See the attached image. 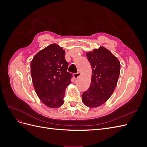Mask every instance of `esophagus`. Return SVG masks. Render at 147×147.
<instances>
[{
	"label": "esophagus",
	"mask_w": 147,
	"mask_h": 147,
	"mask_svg": "<svg viewBox=\"0 0 147 147\" xmlns=\"http://www.w3.org/2000/svg\"><path fill=\"white\" fill-rule=\"evenodd\" d=\"M80 72H78V73H76V74H74V78L76 80V79H77L78 78H79V77L80 76Z\"/></svg>",
	"instance_id": "obj_1"
}]
</instances>
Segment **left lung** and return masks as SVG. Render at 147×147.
<instances>
[{"instance_id": "8db88e82", "label": "left lung", "mask_w": 147, "mask_h": 147, "mask_svg": "<svg viewBox=\"0 0 147 147\" xmlns=\"http://www.w3.org/2000/svg\"><path fill=\"white\" fill-rule=\"evenodd\" d=\"M92 68L91 82L88 90L82 94L83 104L96 108L104 104L112 96L118 80L120 63L104 47L86 53Z\"/></svg>"}]
</instances>
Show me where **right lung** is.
Masks as SVG:
<instances>
[{
  "label": "right lung",
  "instance_id": "obj_1",
  "mask_svg": "<svg viewBox=\"0 0 147 147\" xmlns=\"http://www.w3.org/2000/svg\"><path fill=\"white\" fill-rule=\"evenodd\" d=\"M65 50L56 43L38 52L30 63L34 89L43 103L50 108L64 104L65 88L71 83L72 74L67 72L69 63Z\"/></svg>",
  "mask_w": 147,
  "mask_h": 147
}]
</instances>
